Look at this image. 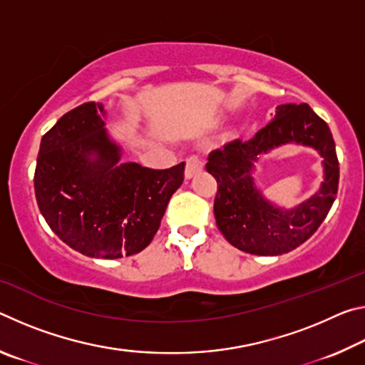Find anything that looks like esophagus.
I'll use <instances>...</instances> for the list:
<instances>
[{"label":"esophagus","instance_id":"34e87169","mask_svg":"<svg viewBox=\"0 0 365 365\" xmlns=\"http://www.w3.org/2000/svg\"><path fill=\"white\" fill-rule=\"evenodd\" d=\"M202 168H205V160L200 156V154H191V156L187 159V169H185V175L191 178L196 175L197 172H201Z\"/></svg>","mask_w":365,"mask_h":365}]
</instances>
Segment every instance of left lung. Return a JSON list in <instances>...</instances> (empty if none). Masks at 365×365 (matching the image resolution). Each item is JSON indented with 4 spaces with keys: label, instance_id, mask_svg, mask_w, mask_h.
Here are the masks:
<instances>
[{
    "label": "left lung",
    "instance_id": "obj_1",
    "mask_svg": "<svg viewBox=\"0 0 365 365\" xmlns=\"http://www.w3.org/2000/svg\"><path fill=\"white\" fill-rule=\"evenodd\" d=\"M296 140L323 154L326 180L311 200L292 212L269 205L254 188L252 160L257 153ZM206 170L217 180L215 224L235 248L250 255L279 256L298 248L316 233L336 197L339 165L331 132L311 106L282 104L275 119L250 140L237 138L209 153Z\"/></svg>",
    "mask_w": 365,
    "mask_h": 365
}]
</instances>
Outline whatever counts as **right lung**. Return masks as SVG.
Here are the masks:
<instances>
[{
	"mask_svg": "<svg viewBox=\"0 0 365 365\" xmlns=\"http://www.w3.org/2000/svg\"><path fill=\"white\" fill-rule=\"evenodd\" d=\"M103 115V104L83 103L43 135L35 196L49 228L72 250L119 259L151 243L183 183L185 163L169 169L117 164L119 146L108 138Z\"/></svg>",
	"mask_w": 365,
	"mask_h": 365,
	"instance_id": "obj_1",
	"label": "right lung"
}]
</instances>
